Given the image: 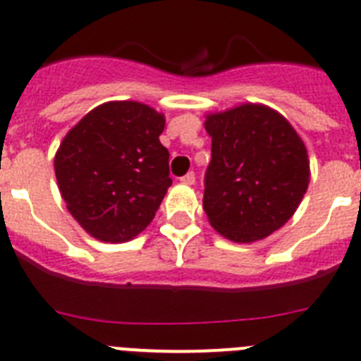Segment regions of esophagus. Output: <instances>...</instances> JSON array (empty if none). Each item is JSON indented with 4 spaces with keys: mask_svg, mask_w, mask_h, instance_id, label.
<instances>
[{
    "mask_svg": "<svg viewBox=\"0 0 361 361\" xmlns=\"http://www.w3.org/2000/svg\"><path fill=\"white\" fill-rule=\"evenodd\" d=\"M180 180H183L184 184H188V186H192V184H195V173H193V171H190V173L184 175Z\"/></svg>",
    "mask_w": 361,
    "mask_h": 361,
    "instance_id": "34e87169",
    "label": "esophagus"
}]
</instances>
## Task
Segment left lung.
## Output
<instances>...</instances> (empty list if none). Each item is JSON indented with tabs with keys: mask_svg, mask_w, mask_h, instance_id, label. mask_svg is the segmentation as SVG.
I'll use <instances>...</instances> for the list:
<instances>
[{
	"mask_svg": "<svg viewBox=\"0 0 361 361\" xmlns=\"http://www.w3.org/2000/svg\"><path fill=\"white\" fill-rule=\"evenodd\" d=\"M212 160L204 208L221 235L254 243L279 230L298 210L310 169L307 147L288 120L261 104L206 116Z\"/></svg>",
	"mask_w": 361,
	"mask_h": 361,
	"instance_id": "obj_1",
	"label": "left lung"
}]
</instances>
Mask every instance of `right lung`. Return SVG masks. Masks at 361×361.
Masks as SVG:
<instances>
[{
	"mask_svg": "<svg viewBox=\"0 0 361 361\" xmlns=\"http://www.w3.org/2000/svg\"><path fill=\"white\" fill-rule=\"evenodd\" d=\"M164 115L140 102H106L71 129L54 157L67 210L100 241L133 239L153 221L169 178L159 137Z\"/></svg>",
	"mask_w": 361,
	"mask_h": 361,
	"instance_id": "obj_1",
	"label": "right lung"
}]
</instances>
